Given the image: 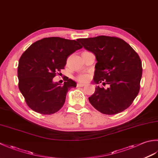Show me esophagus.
<instances>
[{
	"label": "esophagus",
	"mask_w": 158,
	"mask_h": 158,
	"mask_svg": "<svg viewBox=\"0 0 158 158\" xmlns=\"http://www.w3.org/2000/svg\"><path fill=\"white\" fill-rule=\"evenodd\" d=\"M85 85V83H77V87H84Z\"/></svg>",
	"instance_id": "obj_1"
}]
</instances>
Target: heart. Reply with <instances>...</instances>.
I'll return each instance as SVG.
<instances>
[{"label": "heart", "instance_id": "obj_1", "mask_svg": "<svg viewBox=\"0 0 158 158\" xmlns=\"http://www.w3.org/2000/svg\"><path fill=\"white\" fill-rule=\"evenodd\" d=\"M89 79V75H87V74H83V75H80L78 77V80L79 81L85 82L88 81Z\"/></svg>", "mask_w": 158, "mask_h": 158}]
</instances>
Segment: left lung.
Segmentation results:
<instances>
[{"mask_svg":"<svg viewBox=\"0 0 158 158\" xmlns=\"http://www.w3.org/2000/svg\"><path fill=\"white\" fill-rule=\"evenodd\" d=\"M82 47L95 55L93 82L108 84L106 89L96 86L89 101L98 111L115 115L131 105L138 95L142 77V62L128 43L117 37L98 36L77 39Z\"/></svg>","mask_w":158,"mask_h":158,"instance_id":"8db88e82","label":"left lung"}]
</instances>
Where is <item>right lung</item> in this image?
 Segmentation results:
<instances>
[{
	"label": "right lung",
	"instance_id": "right-lung-1",
	"mask_svg": "<svg viewBox=\"0 0 158 158\" xmlns=\"http://www.w3.org/2000/svg\"><path fill=\"white\" fill-rule=\"evenodd\" d=\"M81 48L75 40L49 37L32 43L23 52L18 68L19 89L30 108L43 115L62 108L67 92L77 83L68 78L61 85L53 78L64 68L68 57Z\"/></svg>",
	"mask_w": 158,
	"mask_h": 158
}]
</instances>
